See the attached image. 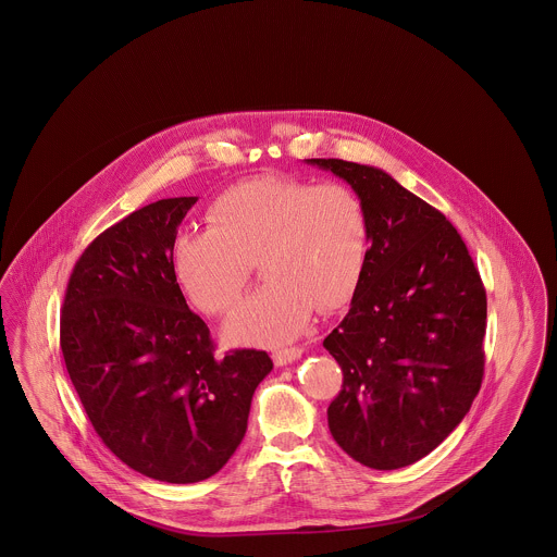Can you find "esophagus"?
<instances>
[{"instance_id":"34e87169","label":"esophagus","mask_w":557,"mask_h":557,"mask_svg":"<svg viewBox=\"0 0 557 557\" xmlns=\"http://www.w3.org/2000/svg\"><path fill=\"white\" fill-rule=\"evenodd\" d=\"M302 348H298V346H292V348H282V350H275L273 352V361H275V366L277 368H284V366H288L292 361H296V359H300L302 357Z\"/></svg>"}]
</instances>
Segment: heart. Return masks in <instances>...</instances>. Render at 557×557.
<instances>
[{
    "mask_svg": "<svg viewBox=\"0 0 557 557\" xmlns=\"http://www.w3.org/2000/svg\"><path fill=\"white\" fill-rule=\"evenodd\" d=\"M209 230L182 232L171 250L187 298L211 315L238 307L250 263L267 282L225 334L236 343L282 345L313 309L332 311L359 288L370 255V219L343 184L261 177L225 189L207 211Z\"/></svg>",
    "mask_w": 557,
    "mask_h": 557,
    "instance_id": "b5f03b06",
    "label": "heart"
}]
</instances>
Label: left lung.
I'll return each instance as SVG.
<instances>
[{"label":"left lung","instance_id":"obj_1","mask_svg":"<svg viewBox=\"0 0 557 557\" xmlns=\"http://www.w3.org/2000/svg\"><path fill=\"white\" fill-rule=\"evenodd\" d=\"M345 180L370 219V255L341 325L323 341L343 391L327 407L334 441L373 470L436 449L476 398L486 292L447 216L386 171L307 159Z\"/></svg>","mask_w":557,"mask_h":557}]
</instances>
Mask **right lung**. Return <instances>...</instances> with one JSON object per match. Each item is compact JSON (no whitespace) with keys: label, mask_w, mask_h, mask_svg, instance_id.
Wrapping results in <instances>:
<instances>
[{"label":"right lung","mask_w":557,"mask_h":557,"mask_svg":"<svg viewBox=\"0 0 557 557\" xmlns=\"http://www.w3.org/2000/svg\"><path fill=\"white\" fill-rule=\"evenodd\" d=\"M196 196L164 198L94 239L71 273L60 346L81 405L132 470L171 484L216 474L246 434L265 350L214 357L171 250Z\"/></svg>","instance_id":"obj_1"}]
</instances>
